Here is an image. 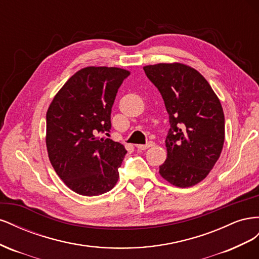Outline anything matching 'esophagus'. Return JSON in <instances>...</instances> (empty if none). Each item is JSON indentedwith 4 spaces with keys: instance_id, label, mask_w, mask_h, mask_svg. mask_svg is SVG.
<instances>
[{
    "instance_id": "obj_1",
    "label": "esophagus",
    "mask_w": 259,
    "mask_h": 259,
    "mask_svg": "<svg viewBox=\"0 0 259 259\" xmlns=\"http://www.w3.org/2000/svg\"><path fill=\"white\" fill-rule=\"evenodd\" d=\"M154 146V143L153 142H149L147 143L146 145H137V149H139V150H146V149L150 148V147H153Z\"/></svg>"
}]
</instances>
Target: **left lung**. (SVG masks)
Wrapping results in <instances>:
<instances>
[{"mask_svg":"<svg viewBox=\"0 0 259 259\" xmlns=\"http://www.w3.org/2000/svg\"><path fill=\"white\" fill-rule=\"evenodd\" d=\"M169 115L167 158L159 173L170 185L192 187L206 178L221 156L225 115L209 83L194 68L180 62L144 67Z\"/></svg>","mask_w":259,"mask_h":259,"instance_id":"1","label":"left lung"}]
</instances>
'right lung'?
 <instances>
[{
  "label": "right lung",
  "mask_w": 259,
  "mask_h": 259,
  "mask_svg": "<svg viewBox=\"0 0 259 259\" xmlns=\"http://www.w3.org/2000/svg\"><path fill=\"white\" fill-rule=\"evenodd\" d=\"M131 74L116 67H85L53 98L46 112V148L57 175L77 194L110 191L119 179L126 149L98 136L111 128L117 90ZM108 134V133H107Z\"/></svg>",
  "instance_id": "obj_1"
}]
</instances>
